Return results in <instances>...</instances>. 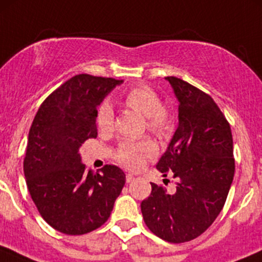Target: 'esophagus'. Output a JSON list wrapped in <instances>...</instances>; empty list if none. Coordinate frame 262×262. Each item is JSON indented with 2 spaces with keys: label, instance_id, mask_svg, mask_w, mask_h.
Returning a JSON list of instances; mask_svg holds the SVG:
<instances>
[{
  "label": "esophagus",
  "instance_id": "1",
  "mask_svg": "<svg viewBox=\"0 0 262 262\" xmlns=\"http://www.w3.org/2000/svg\"><path fill=\"white\" fill-rule=\"evenodd\" d=\"M125 180H126V182H128V184H129V182H132V181L134 180V176L132 175V173H126V176H125Z\"/></svg>",
  "mask_w": 262,
  "mask_h": 262
}]
</instances>
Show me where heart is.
I'll list each match as a JSON object with an SVG mask.
<instances>
[{
    "instance_id": "1",
    "label": "heart",
    "mask_w": 262,
    "mask_h": 262,
    "mask_svg": "<svg viewBox=\"0 0 262 262\" xmlns=\"http://www.w3.org/2000/svg\"><path fill=\"white\" fill-rule=\"evenodd\" d=\"M121 102L129 109L146 115L148 130L157 137H166L172 129V115L162 106L160 96L147 84H136L121 94ZM96 124L100 130H110L114 125V110L109 102L104 101L96 109ZM155 143L149 138L138 141H123L116 149V160L125 167L136 170L143 158L155 153Z\"/></svg>"
}]
</instances>
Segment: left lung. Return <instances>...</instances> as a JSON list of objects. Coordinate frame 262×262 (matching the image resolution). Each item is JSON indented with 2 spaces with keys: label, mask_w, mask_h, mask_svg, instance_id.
I'll return each instance as SVG.
<instances>
[{
  "label": "left lung",
  "mask_w": 262,
  "mask_h": 262,
  "mask_svg": "<svg viewBox=\"0 0 262 262\" xmlns=\"http://www.w3.org/2000/svg\"><path fill=\"white\" fill-rule=\"evenodd\" d=\"M165 78L179 100V125L157 168L176 179V189L150 182L141 210L152 233L182 244L204 233L223 209L234 176L233 138L209 95L181 78Z\"/></svg>",
  "instance_id": "obj_1"
}]
</instances>
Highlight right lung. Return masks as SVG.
Instances as JSON below:
<instances>
[{"label":"right lung","instance_id":"obj_1","mask_svg":"<svg viewBox=\"0 0 262 262\" xmlns=\"http://www.w3.org/2000/svg\"><path fill=\"white\" fill-rule=\"evenodd\" d=\"M123 80L76 75L43 101L29 130L24 173L39 214L57 231L89 233L109 219L125 175L115 165L92 173L78 149L96 138V106Z\"/></svg>","mask_w":262,"mask_h":262}]
</instances>
